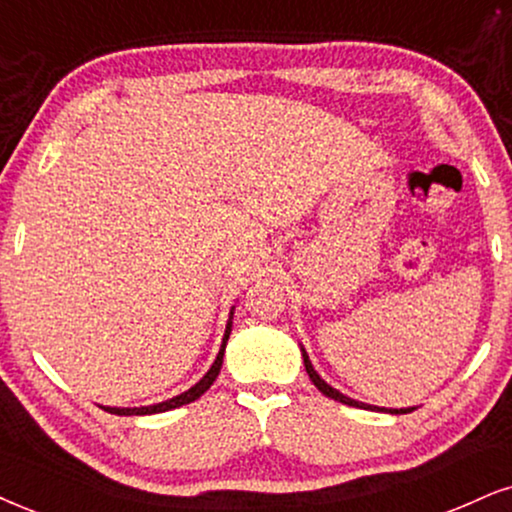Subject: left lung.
<instances>
[{
    "instance_id": "obj_1",
    "label": "left lung",
    "mask_w": 512,
    "mask_h": 512,
    "mask_svg": "<svg viewBox=\"0 0 512 512\" xmlns=\"http://www.w3.org/2000/svg\"><path fill=\"white\" fill-rule=\"evenodd\" d=\"M301 356H304V365H306V372H308V377H311V382L315 384V387H318L320 391H323L325 396H330V399H334V401H339V403H344V406H356V408H372V410H389V413H394V415H401V413H410V410H415V408H380V406H368V403H361V401H356V399H351V396H344L342 391H337L334 387H330V384H327L323 377L318 375V372H315V368H313V363H311V358H308V353H306V349L304 346H301Z\"/></svg>"
}]
</instances>
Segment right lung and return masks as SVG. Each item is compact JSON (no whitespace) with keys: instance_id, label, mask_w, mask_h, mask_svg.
<instances>
[{"instance_id":"1","label":"right lung","mask_w":512,"mask_h":512,"mask_svg":"<svg viewBox=\"0 0 512 512\" xmlns=\"http://www.w3.org/2000/svg\"><path fill=\"white\" fill-rule=\"evenodd\" d=\"M232 311H235V308H232ZM232 311H230V320H227V327H225V337H223V344H220V351H218V356H216V361H213V365H211V370L206 372L204 377H201V380L194 384L192 389H187V391H182L180 396H173V399H168V401H161V403H154V406H142V408H111V406H102L104 410H109V413H113V415H154V413H166V410H173V408H180V406H185V403H192V401H197L201 394H204V391L211 387L213 382H216V377H218V372H220V365H223V356H225V344H227V339H230V332H232Z\"/></svg>"}]
</instances>
